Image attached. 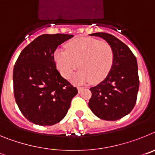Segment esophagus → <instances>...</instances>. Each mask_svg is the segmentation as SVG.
<instances>
[{
  "instance_id": "1",
  "label": "esophagus",
  "mask_w": 155,
  "mask_h": 155,
  "mask_svg": "<svg viewBox=\"0 0 155 155\" xmlns=\"http://www.w3.org/2000/svg\"><path fill=\"white\" fill-rule=\"evenodd\" d=\"M84 87H78V90L79 92H81V91H82V90L84 89Z\"/></svg>"
}]
</instances>
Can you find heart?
Masks as SVG:
<instances>
[{"mask_svg": "<svg viewBox=\"0 0 155 155\" xmlns=\"http://www.w3.org/2000/svg\"><path fill=\"white\" fill-rule=\"evenodd\" d=\"M65 50L57 49L53 58L59 71L65 78H71L79 65L81 70L74 81H102L110 72L114 52L109 43L93 38H78L65 45Z\"/></svg>", "mask_w": 155, "mask_h": 155, "instance_id": "heart-1", "label": "heart"}]
</instances>
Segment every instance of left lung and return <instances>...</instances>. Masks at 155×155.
I'll return each mask as SVG.
<instances>
[{
  "instance_id": "obj_1",
  "label": "left lung",
  "mask_w": 155,
  "mask_h": 155,
  "mask_svg": "<svg viewBox=\"0 0 155 155\" xmlns=\"http://www.w3.org/2000/svg\"><path fill=\"white\" fill-rule=\"evenodd\" d=\"M90 35L101 37L112 46L114 61L107 77L90 88L92 94L88 106L102 120H120L130 113L136 104L139 89L137 59L130 48L114 35L105 32Z\"/></svg>"
}]
</instances>
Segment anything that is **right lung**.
Instances as JSON below:
<instances>
[{
	"label": "right lung",
	"mask_w": 155,
	"mask_h": 155,
	"mask_svg": "<svg viewBox=\"0 0 155 155\" xmlns=\"http://www.w3.org/2000/svg\"><path fill=\"white\" fill-rule=\"evenodd\" d=\"M67 34L39 35L21 52L14 67V94L23 116L39 126L64 118L78 89L57 70L53 54L72 38Z\"/></svg>",
	"instance_id": "obj_1"
}]
</instances>
